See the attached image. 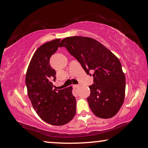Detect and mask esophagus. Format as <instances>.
<instances>
[{"label": "esophagus", "instance_id": "obj_1", "mask_svg": "<svg viewBox=\"0 0 148 148\" xmlns=\"http://www.w3.org/2000/svg\"><path fill=\"white\" fill-rule=\"evenodd\" d=\"M79 87V85H74V86H73V87L74 89H77Z\"/></svg>", "mask_w": 148, "mask_h": 148}]
</instances>
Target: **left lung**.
Listing matches in <instances>:
<instances>
[{"instance_id": "left-lung-1", "label": "left lung", "mask_w": 148, "mask_h": 148, "mask_svg": "<svg viewBox=\"0 0 148 148\" xmlns=\"http://www.w3.org/2000/svg\"><path fill=\"white\" fill-rule=\"evenodd\" d=\"M59 47H65L87 74L92 72L95 84L89 86L87 101L95 116L111 118L123 104L125 76L118 58L96 40L86 36H70L62 39Z\"/></svg>"}]
</instances>
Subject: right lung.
I'll return each mask as SVG.
<instances>
[{"label": "right lung", "mask_w": 148, "mask_h": 148, "mask_svg": "<svg viewBox=\"0 0 148 148\" xmlns=\"http://www.w3.org/2000/svg\"><path fill=\"white\" fill-rule=\"evenodd\" d=\"M61 39L42 44L36 50L27 69L25 83L32 107L44 121L61 126L68 123L76 113V100L72 87L57 90L51 79L56 72L49 64L50 57L56 53Z\"/></svg>", "instance_id": "obj_1"}]
</instances>
